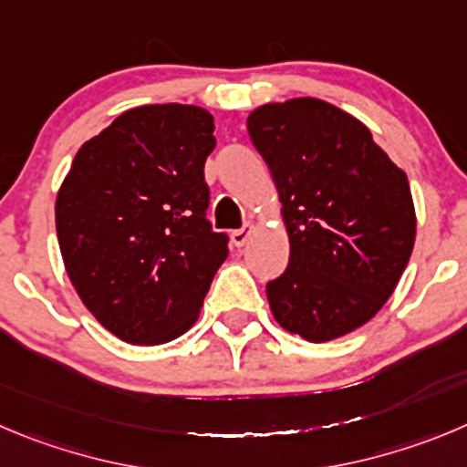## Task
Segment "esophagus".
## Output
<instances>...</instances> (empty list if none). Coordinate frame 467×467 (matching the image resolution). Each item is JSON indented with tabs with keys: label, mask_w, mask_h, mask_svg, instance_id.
Wrapping results in <instances>:
<instances>
[{
	"label": "esophagus",
	"mask_w": 467,
	"mask_h": 467,
	"mask_svg": "<svg viewBox=\"0 0 467 467\" xmlns=\"http://www.w3.org/2000/svg\"><path fill=\"white\" fill-rule=\"evenodd\" d=\"M251 234H254V225L246 223V225H244V228L234 230V233H233V244H234V246H244V244H246L248 239H251Z\"/></svg>",
	"instance_id": "esophagus-1"
}]
</instances>
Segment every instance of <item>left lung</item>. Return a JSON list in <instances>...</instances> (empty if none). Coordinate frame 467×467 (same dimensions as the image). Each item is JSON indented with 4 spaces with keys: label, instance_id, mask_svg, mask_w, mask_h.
Returning <instances> with one entry per match:
<instances>
[{
    "label": "left lung",
    "instance_id": "8db88e82",
    "mask_svg": "<svg viewBox=\"0 0 467 467\" xmlns=\"http://www.w3.org/2000/svg\"><path fill=\"white\" fill-rule=\"evenodd\" d=\"M246 126L290 237V263L267 283L274 317L311 343L346 337L385 306L410 260L408 177L359 119L320 99L267 103Z\"/></svg>",
    "mask_w": 467,
    "mask_h": 467
}]
</instances>
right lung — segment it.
Segmentation results:
<instances>
[{
	"mask_svg": "<svg viewBox=\"0 0 467 467\" xmlns=\"http://www.w3.org/2000/svg\"><path fill=\"white\" fill-rule=\"evenodd\" d=\"M216 147L204 108L126 110L78 150L57 193L64 267L82 304L133 346L193 327L228 234L207 221L204 161Z\"/></svg>",
	"mask_w": 467,
	"mask_h": 467,
	"instance_id": "right-lung-1",
	"label": "right lung"
}]
</instances>
